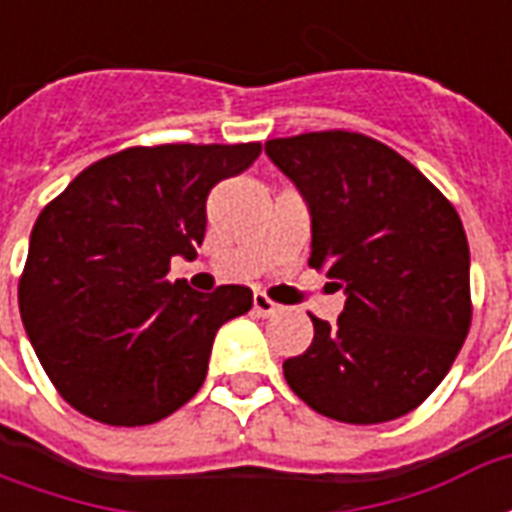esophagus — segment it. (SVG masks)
Here are the masks:
<instances>
[{"instance_id": "34e87169", "label": "esophagus", "mask_w": 512, "mask_h": 512, "mask_svg": "<svg viewBox=\"0 0 512 512\" xmlns=\"http://www.w3.org/2000/svg\"><path fill=\"white\" fill-rule=\"evenodd\" d=\"M252 304H255V312L260 318H268V315H277L279 312V304H274V301L268 299L266 293H255Z\"/></svg>"}]
</instances>
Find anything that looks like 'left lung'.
<instances>
[{"label": "left lung", "instance_id": "left-lung-1", "mask_svg": "<svg viewBox=\"0 0 512 512\" xmlns=\"http://www.w3.org/2000/svg\"><path fill=\"white\" fill-rule=\"evenodd\" d=\"M312 216L310 266L345 288L337 323L285 359L323 417L376 425L414 411L450 373L472 326L469 244L452 202L411 161L354 131L268 139Z\"/></svg>", "mask_w": 512, "mask_h": 512}]
</instances>
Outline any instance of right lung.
Here are the masks:
<instances>
[{
	"mask_svg": "<svg viewBox=\"0 0 512 512\" xmlns=\"http://www.w3.org/2000/svg\"><path fill=\"white\" fill-rule=\"evenodd\" d=\"M257 156L260 142L126 147L40 211L18 310L46 376L84 417L136 428L197 395L213 337L252 310V290L197 293L169 282V260L197 257L208 194Z\"/></svg>",
	"mask_w": 512,
	"mask_h": 512,
	"instance_id": "1",
	"label": "right lung"
}]
</instances>
